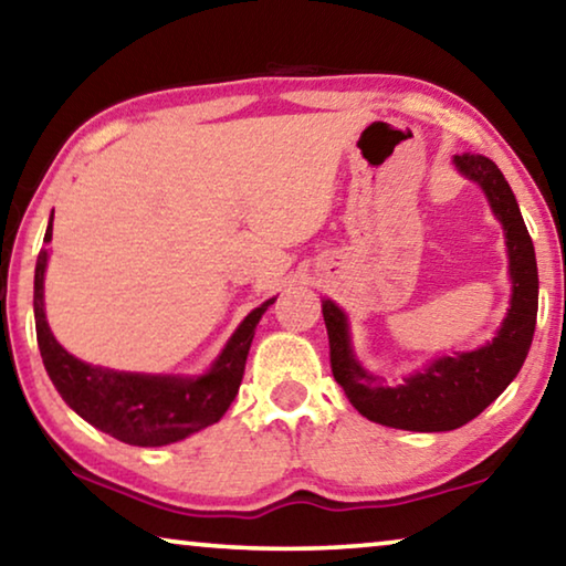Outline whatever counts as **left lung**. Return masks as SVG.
Listing matches in <instances>:
<instances>
[{
	"instance_id": "8db88e82",
	"label": "left lung",
	"mask_w": 566,
	"mask_h": 566,
	"mask_svg": "<svg viewBox=\"0 0 566 566\" xmlns=\"http://www.w3.org/2000/svg\"><path fill=\"white\" fill-rule=\"evenodd\" d=\"M453 166L469 181L479 184L504 229L511 300L493 339L465 353L433 357L400 382H388L365 370L355 353L347 315L332 300H322L332 375L343 385L347 400L373 423L416 433L455 430L486 410L522 370L539 310L534 244L504 174L493 160L471 154L453 156Z\"/></svg>"
}]
</instances>
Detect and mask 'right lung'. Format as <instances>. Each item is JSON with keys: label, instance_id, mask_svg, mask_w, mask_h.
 Masks as SVG:
<instances>
[{"label": "right lung", "instance_id": "1", "mask_svg": "<svg viewBox=\"0 0 566 566\" xmlns=\"http://www.w3.org/2000/svg\"><path fill=\"white\" fill-rule=\"evenodd\" d=\"M52 241V217L44 244ZM50 249L34 266V327L40 355L52 385L80 418L118 441L140 448L168 446L221 420L234 402L259 319L276 297L259 304L241 319L217 360L201 375L125 373L77 360L62 347L44 315V272Z\"/></svg>", "mask_w": 566, "mask_h": 566}]
</instances>
